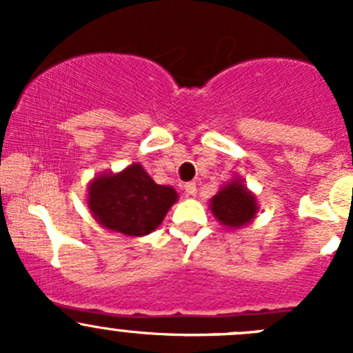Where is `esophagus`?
I'll list each match as a JSON object with an SVG mask.
<instances>
[{"label":"esophagus","instance_id":"34e87169","mask_svg":"<svg viewBox=\"0 0 353 353\" xmlns=\"http://www.w3.org/2000/svg\"><path fill=\"white\" fill-rule=\"evenodd\" d=\"M183 191L186 196H194V194H196V183L183 184Z\"/></svg>","mask_w":353,"mask_h":353}]
</instances>
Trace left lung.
<instances>
[{
	"instance_id": "obj_1",
	"label": "left lung",
	"mask_w": 353,
	"mask_h": 353,
	"mask_svg": "<svg viewBox=\"0 0 353 353\" xmlns=\"http://www.w3.org/2000/svg\"><path fill=\"white\" fill-rule=\"evenodd\" d=\"M212 212L220 223L237 229L254 219L258 206L256 198L239 183L232 181L230 184L223 186L215 196L212 198Z\"/></svg>"
}]
</instances>
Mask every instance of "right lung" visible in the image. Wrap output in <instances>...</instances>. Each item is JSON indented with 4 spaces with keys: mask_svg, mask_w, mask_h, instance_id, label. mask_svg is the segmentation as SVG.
<instances>
[{
    "mask_svg": "<svg viewBox=\"0 0 353 353\" xmlns=\"http://www.w3.org/2000/svg\"><path fill=\"white\" fill-rule=\"evenodd\" d=\"M176 199V191L157 184L140 163L104 174L88 188V206L99 223L124 236L154 232Z\"/></svg>",
    "mask_w": 353,
    "mask_h": 353,
    "instance_id": "right-lung-1",
    "label": "right lung"
}]
</instances>
